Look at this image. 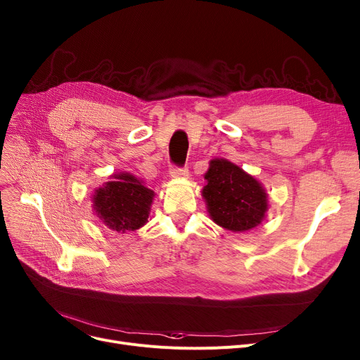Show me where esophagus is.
Wrapping results in <instances>:
<instances>
[{"label":"esophagus","mask_w":360,"mask_h":360,"mask_svg":"<svg viewBox=\"0 0 360 360\" xmlns=\"http://www.w3.org/2000/svg\"><path fill=\"white\" fill-rule=\"evenodd\" d=\"M169 174L172 178H184V176H188V167L186 166H184V167L172 166L169 170Z\"/></svg>","instance_id":"obj_1"}]
</instances>
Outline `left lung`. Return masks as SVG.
<instances>
[{
	"label": "left lung",
	"mask_w": 360,
	"mask_h": 360,
	"mask_svg": "<svg viewBox=\"0 0 360 360\" xmlns=\"http://www.w3.org/2000/svg\"><path fill=\"white\" fill-rule=\"evenodd\" d=\"M204 178L202 197L213 221L232 232L250 231L261 223L267 194L255 178L224 159L212 160Z\"/></svg>",
	"instance_id": "8db88e82"
}]
</instances>
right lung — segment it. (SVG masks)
I'll return each mask as SVG.
<instances>
[{"label":"right lung","instance_id":"1","mask_svg":"<svg viewBox=\"0 0 360 360\" xmlns=\"http://www.w3.org/2000/svg\"><path fill=\"white\" fill-rule=\"evenodd\" d=\"M113 178L93 195L94 210L112 231H136L147 221L155 193L129 174Z\"/></svg>","mask_w":360,"mask_h":360}]
</instances>
